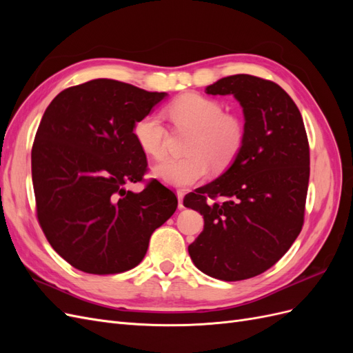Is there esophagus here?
I'll list each match as a JSON object with an SVG mask.
<instances>
[{
    "label": "esophagus",
    "instance_id": "1",
    "mask_svg": "<svg viewBox=\"0 0 353 353\" xmlns=\"http://www.w3.org/2000/svg\"><path fill=\"white\" fill-rule=\"evenodd\" d=\"M176 197H178V208L183 209L184 205H183V199H184V191L183 190H178L176 191Z\"/></svg>",
    "mask_w": 353,
    "mask_h": 353
}]
</instances>
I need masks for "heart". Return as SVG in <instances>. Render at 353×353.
Wrapping results in <instances>:
<instances>
[{"label": "heart", "mask_w": 353, "mask_h": 353, "mask_svg": "<svg viewBox=\"0 0 353 353\" xmlns=\"http://www.w3.org/2000/svg\"><path fill=\"white\" fill-rule=\"evenodd\" d=\"M168 113L178 123L194 130L187 145L188 156L168 159L154 168L163 183L174 187H190L213 168H227L239 154L244 130L236 116L223 113V108L205 95L188 92L169 104ZM134 137L141 150L150 157L163 159L166 130L162 117L152 112L141 116L134 125Z\"/></svg>", "instance_id": "1"}]
</instances>
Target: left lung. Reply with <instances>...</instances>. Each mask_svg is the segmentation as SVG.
Segmentation results:
<instances>
[{"label":"left lung","mask_w":353,"mask_h":353,"mask_svg":"<svg viewBox=\"0 0 353 353\" xmlns=\"http://www.w3.org/2000/svg\"><path fill=\"white\" fill-rule=\"evenodd\" d=\"M206 92L236 97L244 140L225 172L184 199L205 219L188 253L213 279L248 280L279 262L302 231L309 143L297 105L272 81L232 74Z\"/></svg>","instance_id":"obj_1"}]
</instances>
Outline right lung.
I'll return each mask as SVG.
<instances>
[{
  "mask_svg": "<svg viewBox=\"0 0 353 353\" xmlns=\"http://www.w3.org/2000/svg\"><path fill=\"white\" fill-rule=\"evenodd\" d=\"M92 79L50 103L32 147L37 216L51 248L73 268L119 274L143 261L152 234L174 215L176 196L153 179L141 193L145 153L134 125L166 97Z\"/></svg>",
  "mask_w": 353,
  "mask_h": 353,
  "instance_id": "right-lung-1",
  "label": "right lung"
}]
</instances>
